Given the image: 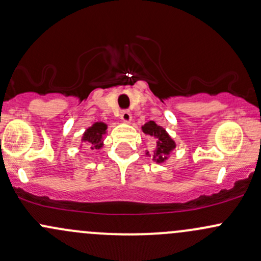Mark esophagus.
<instances>
[{"label": "esophagus", "instance_id": "34e87169", "mask_svg": "<svg viewBox=\"0 0 261 261\" xmlns=\"http://www.w3.org/2000/svg\"><path fill=\"white\" fill-rule=\"evenodd\" d=\"M120 119H122L123 122H125V123L130 122V119H132L130 112L129 111H122V112H120Z\"/></svg>", "mask_w": 261, "mask_h": 261}]
</instances>
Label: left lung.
<instances>
[{"label": "left lung", "mask_w": 261, "mask_h": 261, "mask_svg": "<svg viewBox=\"0 0 261 261\" xmlns=\"http://www.w3.org/2000/svg\"><path fill=\"white\" fill-rule=\"evenodd\" d=\"M143 132L145 134H149V136L155 137L158 138V148H156L155 155L153 156L154 161H156L158 163H162V162L165 159V154H168L173 148L175 147V143L170 139V137L165 133V130L162 129L161 127L155 124V123L148 122L145 123L144 127L142 128Z\"/></svg>", "instance_id": "1"}]
</instances>
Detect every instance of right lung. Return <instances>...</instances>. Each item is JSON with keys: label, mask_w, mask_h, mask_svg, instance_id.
<instances>
[{"label": "right lung", "mask_w": 261, "mask_h": 261, "mask_svg": "<svg viewBox=\"0 0 261 261\" xmlns=\"http://www.w3.org/2000/svg\"><path fill=\"white\" fill-rule=\"evenodd\" d=\"M107 125L105 123H94L89 129L83 134V141L92 145V149H98L102 147V136L106 133Z\"/></svg>", "instance_id": "add662e5"}]
</instances>
